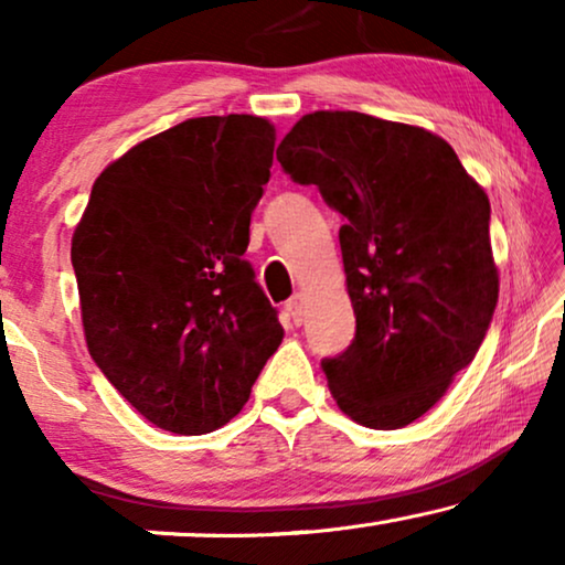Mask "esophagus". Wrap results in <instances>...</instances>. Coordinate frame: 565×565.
Returning a JSON list of instances; mask_svg holds the SVG:
<instances>
[{"label": "esophagus", "instance_id": "obj_1", "mask_svg": "<svg viewBox=\"0 0 565 565\" xmlns=\"http://www.w3.org/2000/svg\"><path fill=\"white\" fill-rule=\"evenodd\" d=\"M288 313L296 327H300V323L306 321V296L303 292H296V296L288 300Z\"/></svg>", "mask_w": 565, "mask_h": 565}]
</instances>
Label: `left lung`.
<instances>
[{
    "label": "left lung",
    "mask_w": 565,
    "mask_h": 565,
    "mask_svg": "<svg viewBox=\"0 0 565 565\" xmlns=\"http://www.w3.org/2000/svg\"><path fill=\"white\" fill-rule=\"evenodd\" d=\"M277 161L344 215L358 334L323 360L331 396L362 427H406L445 396L489 331L499 300L489 195L445 138L354 110L303 115Z\"/></svg>",
    "instance_id": "obj_1"
}]
</instances>
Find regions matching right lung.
<instances>
[{
	"label": "right lung",
	"mask_w": 565,
	"mask_h": 565,
	"mask_svg": "<svg viewBox=\"0 0 565 565\" xmlns=\"http://www.w3.org/2000/svg\"><path fill=\"white\" fill-rule=\"evenodd\" d=\"M275 126L207 115L157 134L92 184L72 236L92 360L143 419L223 427L285 331L244 259Z\"/></svg>",
	"instance_id": "right-lung-1"
}]
</instances>
